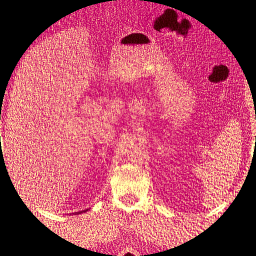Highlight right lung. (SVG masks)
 Wrapping results in <instances>:
<instances>
[{"mask_svg": "<svg viewBox=\"0 0 256 256\" xmlns=\"http://www.w3.org/2000/svg\"><path fill=\"white\" fill-rule=\"evenodd\" d=\"M86 210H80V212H77L76 214H77V216H78V214H80V213H83V212H86Z\"/></svg>", "mask_w": 256, "mask_h": 256, "instance_id": "right-lung-1", "label": "right lung"}]
</instances>
